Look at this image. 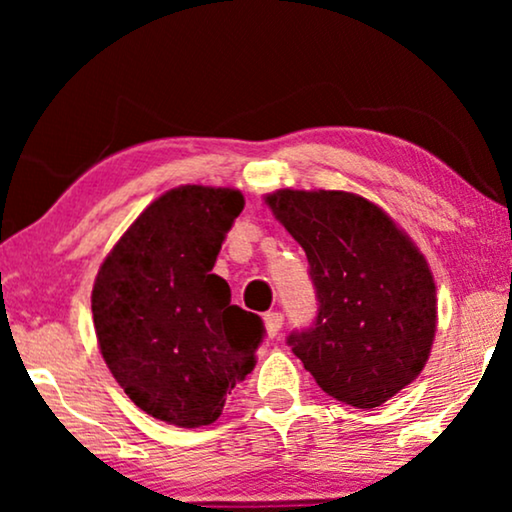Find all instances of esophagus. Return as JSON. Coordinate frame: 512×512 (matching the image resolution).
Returning a JSON list of instances; mask_svg holds the SVG:
<instances>
[{
    "mask_svg": "<svg viewBox=\"0 0 512 512\" xmlns=\"http://www.w3.org/2000/svg\"><path fill=\"white\" fill-rule=\"evenodd\" d=\"M265 321V331H268L270 338H277V333L282 331V324H284V314L282 312H268L263 317Z\"/></svg>",
    "mask_w": 512,
    "mask_h": 512,
    "instance_id": "obj_1",
    "label": "esophagus"
}]
</instances>
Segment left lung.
<instances>
[{
	"label": "left lung",
	"instance_id": "8db88e82",
	"mask_svg": "<svg viewBox=\"0 0 512 512\" xmlns=\"http://www.w3.org/2000/svg\"><path fill=\"white\" fill-rule=\"evenodd\" d=\"M310 263L317 317L286 338L328 396L370 410L422 373L436 335V284L403 230L345 191L265 198Z\"/></svg>",
	"mask_w": 512,
	"mask_h": 512
}]
</instances>
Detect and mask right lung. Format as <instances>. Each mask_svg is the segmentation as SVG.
<instances>
[{
  "instance_id": "1",
  "label": "right lung",
  "mask_w": 512,
  "mask_h": 512,
  "mask_svg": "<svg viewBox=\"0 0 512 512\" xmlns=\"http://www.w3.org/2000/svg\"><path fill=\"white\" fill-rule=\"evenodd\" d=\"M242 207L233 188L160 195L104 258L93 286L111 375L146 415L181 429L219 419L265 335L263 319L230 305L226 279L212 275Z\"/></svg>"
}]
</instances>
